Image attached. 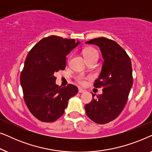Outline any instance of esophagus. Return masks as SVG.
<instances>
[{"instance_id":"1","label":"esophagus","mask_w":152,"mask_h":152,"mask_svg":"<svg viewBox=\"0 0 152 152\" xmlns=\"http://www.w3.org/2000/svg\"><path fill=\"white\" fill-rule=\"evenodd\" d=\"M85 92V90H84V89L81 88H79V93H84Z\"/></svg>"}]
</instances>
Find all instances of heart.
<instances>
[{
    "label": "heart",
    "mask_w": 152,
    "mask_h": 152,
    "mask_svg": "<svg viewBox=\"0 0 152 152\" xmlns=\"http://www.w3.org/2000/svg\"><path fill=\"white\" fill-rule=\"evenodd\" d=\"M83 54H84V56L85 59H86V61L95 57L98 58V53H97V51L94 48L92 47H88L85 48L83 50ZM88 78V77L83 75H79L78 76H77V80L81 84H84Z\"/></svg>",
    "instance_id": "b5f03b06"
}]
</instances>
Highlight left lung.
<instances>
[{
	"mask_svg": "<svg viewBox=\"0 0 152 152\" xmlns=\"http://www.w3.org/2000/svg\"><path fill=\"white\" fill-rule=\"evenodd\" d=\"M97 45L102 55L103 62L95 88H102V94L97 95L85 105L86 115L95 123L104 124L120 115L126 102L133 84L132 62L125 50L115 41L99 37L86 41Z\"/></svg>",
	"mask_w": 152,
	"mask_h": 152,
	"instance_id": "1",
	"label": "left lung"
}]
</instances>
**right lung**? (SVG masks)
Segmentation results:
<instances>
[{
    "instance_id": "1",
    "label": "right lung",
    "mask_w": 152,
    "mask_h": 152,
    "mask_svg": "<svg viewBox=\"0 0 152 152\" xmlns=\"http://www.w3.org/2000/svg\"><path fill=\"white\" fill-rule=\"evenodd\" d=\"M80 42L75 39L45 37L29 52L20 74L25 102L29 111L42 122H52L63 115L70 98L78 92L72 84H56L55 73L66 68V55Z\"/></svg>"
}]
</instances>
